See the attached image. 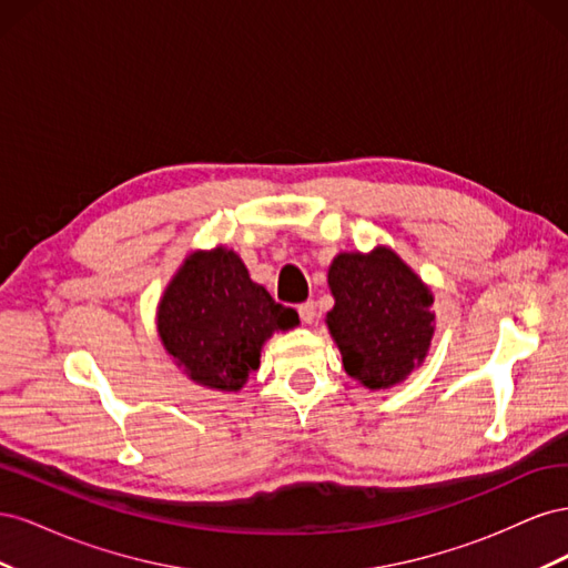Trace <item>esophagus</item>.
<instances>
[{
  "instance_id": "obj_1",
  "label": "esophagus",
  "mask_w": 568,
  "mask_h": 568,
  "mask_svg": "<svg viewBox=\"0 0 568 568\" xmlns=\"http://www.w3.org/2000/svg\"><path fill=\"white\" fill-rule=\"evenodd\" d=\"M298 315H301V320H303L305 324H313V322H315V317H317L315 303H313V301H307V303L298 305Z\"/></svg>"
}]
</instances>
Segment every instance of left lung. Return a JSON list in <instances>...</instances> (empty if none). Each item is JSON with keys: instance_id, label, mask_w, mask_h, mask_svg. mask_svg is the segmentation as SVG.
<instances>
[{"instance_id": "1", "label": "left lung", "mask_w": 568, "mask_h": 568, "mask_svg": "<svg viewBox=\"0 0 568 568\" xmlns=\"http://www.w3.org/2000/svg\"><path fill=\"white\" fill-rule=\"evenodd\" d=\"M334 307L326 326L341 351L343 369L369 390L405 382L434 338V296L400 255L338 253L329 265Z\"/></svg>"}]
</instances>
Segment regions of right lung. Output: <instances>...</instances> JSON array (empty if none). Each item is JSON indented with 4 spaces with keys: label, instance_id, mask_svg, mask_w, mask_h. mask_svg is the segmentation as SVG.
Returning a JSON list of instances; mask_svg holds the SVG:
<instances>
[{
    "label": "right lung",
    "instance_id": "add662e5",
    "mask_svg": "<svg viewBox=\"0 0 568 568\" xmlns=\"http://www.w3.org/2000/svg\"><path fill=\"white\" fill-rule=\"evenodd\" d=\"M298 324L294 307L274 303L234 251H194L163 291L159 336L199 386L236 393L261 367L263 343Z\"/></svg>",
    "mask_w": 568,
    "mask_h": 568
}]
</instances>
